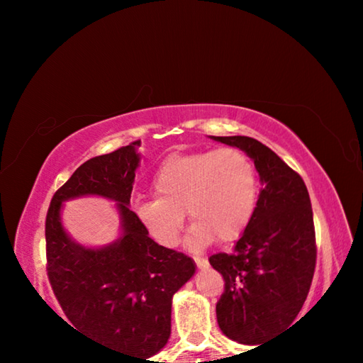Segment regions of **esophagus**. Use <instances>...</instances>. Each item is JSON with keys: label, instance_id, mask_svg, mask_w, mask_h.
<instances>
[{"label": "esophagus", "instance_id": "obj_1", "mask_svg": "<svg viewBox=\"0 0 363 363\" xmlns=\"http://www.w3.org/2000/svg\"><path fill=\"white\" fill-rule=\"evenodd\" d=\"M195 264H196V267H199V269H205V267L210 266L208 259H201V257H195Z\"/></svg>", "mask_w": 363, "mask_h": 363}]
</instances>
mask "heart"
Segmentation results:
<instances>
[{
  "label": "heart",
  "instance_id": "1",
  "mask_svg": "<svg viewBox=\"0 0 363 363\" xmlns=\"http://www.w3.org/2000/svg\"><path fill=\"white\" fill-rule=\"evenodd\" d=\"M155 199L136 206L140 223L158 245L176 248L184 214L194 227L189 243L203 248L230 243L247 232L257 201V173L251 158L235 147L173 153L152 179Z\"/></svg>",
  "mask_w": 363,
  "mask_h": 363
}]
</instances>
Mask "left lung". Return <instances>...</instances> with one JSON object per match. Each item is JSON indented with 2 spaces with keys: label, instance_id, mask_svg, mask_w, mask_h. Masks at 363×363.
Here are the masks:
<instances>
[{
  "label": "left lung",
  "instance_id": "left-lung-1",
  "mask_svg": "<svg viewBox=\"0 0 363 363\" xmlns=\"http://www.w3.org/2000/svg\"><path fill=\"white\" fill-rule=\"evenodd\" d=\"M213 139L247 152L264 182L235 251L210 256L224 279L216 304L219 328L233 341L262 346L293 327L314 279L317 245L309 192L303 177L259 140Z\"/></svg>",
  "mask_w": 363,
  "mask_h": 363
}]
</instances>
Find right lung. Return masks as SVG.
Segmentation results:
<instances>
[{"instance_id":"1","label":"right lung","mask_w":363,"mask_h":363,"mask_svg":"<svg viewBox=\"0 0 363 363\" xmlns=\"http://www.w3.org/2000/svg\"><path fill=\"white\" fill-rule=\"evenodd\" d=\"M140 140L84 162L52 195L46 214V272L64 314L106 347L145 360L168 342L171 299L192 277L194 261L160 247L130 210ZM79 194L115 199L123 237L102 250L73 244L62 229V201ZM70 325V327H72Z\"/></svg>"}]
</instances>
